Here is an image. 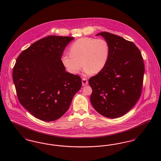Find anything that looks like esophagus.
Wrapping results in <instances>:
<instances>
[{
  "label": "esophagus",
  "mask_w": 161,
  "mask_h": 161,
  "mask_svg": "<svg viewBox=\"0 0 161 161\" xmlns=\"http://www.w3.org/2000/svg\"><path fill=\"white\" fill-rule=\"evenodd\" d=\"M82 84H83V86L88 84V81H87V80L86 78H83L82 79Z\"/></svg>",
  "instance_id": "obj_1"
}]
</instances>
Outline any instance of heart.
<instances>
[{
	"label": "heart",
	"instance_id": "b5f03b06",
	"mask_svg": "<svg viewBox=\"0 0 161 161\" xmlns=\"http://www.w3.org/2000/svg\"><path fill=\"white\" fill-rule=\"evenodd\" d=\"M69 54L61 57L63 66L72 74H77L83 64L86 75L97 74L105 67L109 55V46L103 38L83 37L69 47Z\"/></svg>",
	"mask_w": 161,
	"mask_h": 161
}]
</instances>
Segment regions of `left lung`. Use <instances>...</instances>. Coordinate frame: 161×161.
<instances>
[{"mask_svg": "<svg viewBox=\"0 0 161 161\" xmlns=\"http://www.w3.org/2000/svg\"><path fill=\"white\" fill-rule=\"evenodd\" d=\"M101 36L109 46L107 63L100 72L91 77V102L101 114L109 118L127 113L141 93L144 64L141 52L131 42L107 32Z\"/></svg>", "mask_w": 161, "mask_h": 161, "instance_id": "left-lung-1", "label": "left lung"}]
</instances>
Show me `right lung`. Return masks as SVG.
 I'll return each instance as SVG.
<instances>
[{"label":"right lung","instance_id":"add662e5","mask_svg":"<svg viewBox=\"0 0 161 161\" xmlns=\"http://www.w3.org/2000/svg\"><path fill=\"white\" fill-rule=\"evenodd\" d=\"M74 37L49 36L36 42L19 55L13 79L20 104L44 121L60 118L81 87V78L67 72L63 53Z\"/></svg>","mask_w":161,"mask_h":161}]
</instances>
